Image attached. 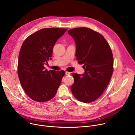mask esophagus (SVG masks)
Here are the masks:
<instances>
[{
	"instance_id": "34e87169",
	"label": "esophagus",
	"mask_w": 135,
	"mask_h": 135,
	"mask_svg": "<svg viewBox=\"0 0 135 135\" xmlns=\"http://www.w3.org/2000/svg\"><path fill=\"white\" fill-rule=\"evenodd\" d=\"M70 74V72H68V71H66V75H69Z\"/></svg>"
}]
</instances>
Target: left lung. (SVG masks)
Wrapping results in <instances>:
<instances>
[{"instance_id": "1", "label": "left lung", "mask_w": 135, "mask_h": 135, "mask_svg": "<svg viewBox=\"0 0 135 135\" xmlns=\"http://www.w3.org/2000/svg\"><path fill=\"white\" fill-rule=\"evenodd\" d=\"M75 40L76 59L83 64V75L73 73L70 89L79 101L89 103L97 99L107 88L113 71V56L104 36L91 29L81 27L68 31Z\"/></svg>"}]
</instances>
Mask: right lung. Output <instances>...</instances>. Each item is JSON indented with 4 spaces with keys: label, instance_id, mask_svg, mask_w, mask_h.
<instances>
[{
    "label": "right lung",
    "instance_id": "1",
    "mask_svg": "<svg viewBox=\"0 0 135 135\" xmlns=\"http://www.w3.org/2000/svg\"><path fill=\"white\" fill-rule=\"evenodd\" d=\"M67 30L57 28L42 29L28 36L21 46L18 76L22 88L33 100L44 103L55 95L65 71H48L44 65L51 59L56 42Z\"/></svg>",
    "mask_w": 135,
    "mask_h": 135
}]
</instances>
